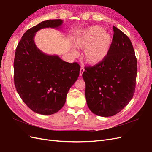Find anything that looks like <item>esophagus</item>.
I'll return each mask as SVG.
<instances>
[{
	"label": "esophagus",
	"mask_w": 152,
	"mask_h": 152,
	"mask_svg": "<svg viewBox=\"0 0 152 152\" xmlns=\"http://www.w3.org/2000/svg\"><path fill=\"white\" fill-rule=\"evenodd\" d=\"M84 71H85V69L83 67H81L80 72V75L82 76V75H83V73Z\"/></svg>",
	"instance_id": "esophagus-1"
}]
</instances>
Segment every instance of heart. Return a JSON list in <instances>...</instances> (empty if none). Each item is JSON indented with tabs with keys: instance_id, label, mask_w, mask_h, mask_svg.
Segmentation results:
<instances>
[{
	"instance_id": "b5f03b06",
	"label": "heart",
	"mask_w": 152,
	"mask_h": 152,
	"mask_svg": "<svg viewBox=\"0 0 152 152\" xmlns=\"http://www.w3.org/2000/svg\"><path fill=\"white\" fill-rule=\"evenodd\" d=\"M113 38L111 34L99 26H92L83 30L75 40L77 48L83 49V58L90 65L104 61L111 50Z\"/></svg>"
}]
</instances>
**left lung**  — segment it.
I'll use <instances>...</instances> for the list:
<instances>
[{
	"instance_id": "obj_1",
	"label": "left lung",
	"mask_w": 152,
	"mask_h": 152,
	"mask_svg": "<svg viewBox=\"0 0 152 152\" xmlns=\"http://www.w3.org/2000/svg\"><path fill=\"white\" fill-rule=\"evenodd\" d=\"M110 53L106 59L94 66L85 67L82 76L85 82V97L95 115H115L126 106L135 92L137 59L127 36L116 28Z\"/></svg>"
}]
</instances>
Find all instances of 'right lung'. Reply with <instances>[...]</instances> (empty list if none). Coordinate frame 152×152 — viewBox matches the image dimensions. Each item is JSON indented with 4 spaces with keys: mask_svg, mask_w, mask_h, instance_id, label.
Instances as JSON below:
<instances>
[{
    "mask_svg": "<svg viewBox=\"0 0 152 152\" xmlns=\"http://www.w3.org/2000/svg\"><path fill=\"white\" fill-rule=\"evenodd\" d=\"M62 20H48L27 30L16 49L14 81L17 92L30 110L50 115L64 106L69 89L80 75L77 62H65L58 55L38 49L34 39L44 28H58Z\"/></svg>",
    "mask_w": 152,
    "mask_h": 152,
    "instance_id": "obj_1",
    "label": "right lung"
}]
</instances>
